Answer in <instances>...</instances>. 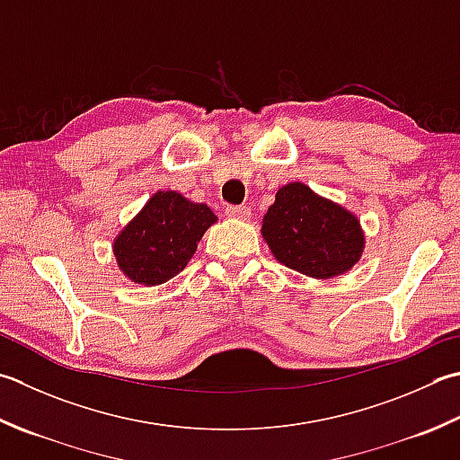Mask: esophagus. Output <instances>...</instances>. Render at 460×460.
<instances>
[{"label":"esophagus","mask_w":460,"mask_h":460,"mask_svg":"<svg viewBox=\"0 0 460 460\" xmlns=\"http://www.w3.org/2000/svg\"><path fill=\"white\" fill-rule=\"evenodd\" d=\"M225 213H227L233 219H243V221L251 217V209L247 205H229L227 209H225Z\"/></svg>","instance_id":"esophagus-1"}]
</instances>
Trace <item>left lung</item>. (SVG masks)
Returning <instances> with one entry per match:
<instances>
[{
  "mask_svg": "<svg viewBox=\"0 0 460 460\" xmlns=\"http://www.w3.org/2000/svg\"><path fill=\"white\" fill-rule=\"evenodd\" d=\"M261 233L279 263L314 279L349 271L365 247L355 215L303 183L279 189Z\"/></svg>",
  "mask_w": 460,
  "mask_h": 460,
  "instance_id": "obj_1",
  "label": "left lung"
}]
</instances>
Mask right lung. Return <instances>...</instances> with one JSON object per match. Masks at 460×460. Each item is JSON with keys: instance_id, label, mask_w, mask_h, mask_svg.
I'll list each match as a JSON object with an SVG mask.
<instances>
[{"instance_id": "add662e5", "label": "right lung", "mask_w": 460, "mask_h": 460, "mask_svg": "<svg viewBox=\"0 0 460 460\" xmlns=\"http://www.w3.org/2000/svg\"><path fill=\"white\" fill-rule=\"evenodd\" d=\"M215 221L217 217L205 203H191L175 191H159L115 239L117 265L135 283H165L183 271Z\"/></svg>"}]
</instances>
